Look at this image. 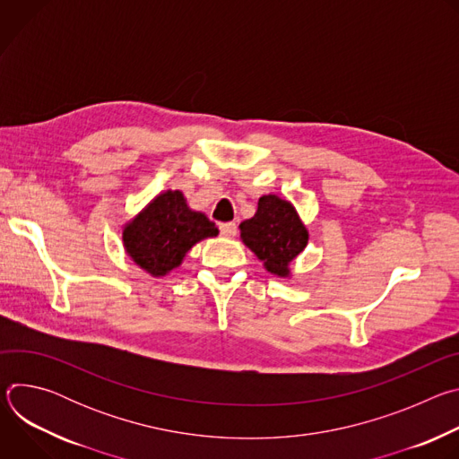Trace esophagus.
Listing matches in <instances>:
<instances>
[{"instance_id":"1","label":"esophagus","mask_w":459,"mask_h":459,"mask_svg":"<svg viewBox=\"0 0 459 459\" xmlns=\"http://www.w3.org/2000/svg\"><path fill=\"white\" fill-rule=\"evenodd\" d=\"M220 232L225 238H234L238 234V225L234 221L230 223H220Z\"/></svg>"}]
</instances>
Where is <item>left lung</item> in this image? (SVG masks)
Masks as SVG:
<instances>
[{
	"label": "left lung",
	"mask_w": 459,
	"mask_h": 459,
	"mask_svg": "<svg viewBox=\"0 0 459 459\" xmlns=\"http://www.w3.org/2000/svg\"><path fill=\"white\" fill-rule=\"evenodd\" d=\"M243 243L264 261L269 273L287 278L290 261L303 252L308 232L292 204L274 194L261 195L254 218L239 225Z\"/></svg>",
	"instance_id": "1"
}]
</instances>
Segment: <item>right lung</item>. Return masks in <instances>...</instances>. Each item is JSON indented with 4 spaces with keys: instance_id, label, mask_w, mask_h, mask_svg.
Masks as SVG:
<instances>
[{
    "instance_id": "add662e5",
    "label": "right lung",
    "mask_w": 459,
    "mask_h": 459,
    "mask_svg": "<svg viewBox=\"0 0 459 459\" xmlns=\"http://www.w3.org/2000/svg\"><path fill=\"white\" fill-rule=\"evenodd\" d=\"M212 236L218 227L204 212L188 209L179 190H167L123 229V245L143 271L165 276L195 243Z\"/></svg>"
}]
</instances>
